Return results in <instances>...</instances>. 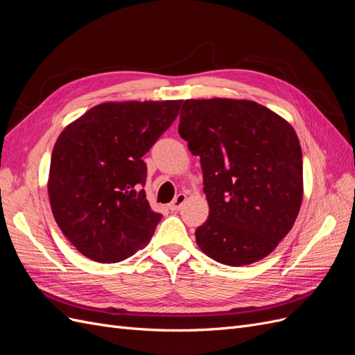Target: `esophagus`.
<instances>
[{"label": "esophagus", "mask_w": 355, "mask_h": 355, "mask_svg": "<svg viewBox=\"0 0 355 355\" xmlns=\"http://www.w3.org/2000/svg\"><path fill=\"white\" fill-rule=\"evenodd\" d=\"M185 201H187V196H185V194H178V196L173 198V201H171V202L168 204V209H170L171 211H178V210H180L182 206H184Z\"/></svg>", "instance_id": "esophagus-1"}]
</instances>
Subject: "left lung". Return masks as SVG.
Segmentation results:
<instances>
[{
  "label": "left lung",
  "instance_id": "obj_1",
  "mask_svg": "<svg viewBox=\"0 0 355 355\" xmlns=\"http://www.w3.org/2000/svg\"><path fill=\"white\" fill-rule=\"evenodd\" d=\"M179 135L200 157L209 219L200 249L223 265L263 259L292 230L304 197L302 151L284 118L239 99H188Z\"/></svg>",
  "mask_w": 355,
  "mask_h": 355
}]
</instances>
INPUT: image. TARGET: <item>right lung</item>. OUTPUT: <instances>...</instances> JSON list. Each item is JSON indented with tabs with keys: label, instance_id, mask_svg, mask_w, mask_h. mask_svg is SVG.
Listing matches in <instances>:
<instances>
[{
	"label": "right lung",
	"instance_id": "1",
	"mask_svg": "<svg viewBox=\"0 0 355 355\" xmlns=\"http://www.w3.org/2000/svg\"><path fill=\"white\" fill-rule=\"evenodd\" d=\"M182 101L106 102L59 135L49 198L63 235L85 257L121 262L151 240L163 214L149 206L142 157L176 120Z\"/></svg>",
	"mask_w": 355,
	"mask_h": 355
}]
</instances>
